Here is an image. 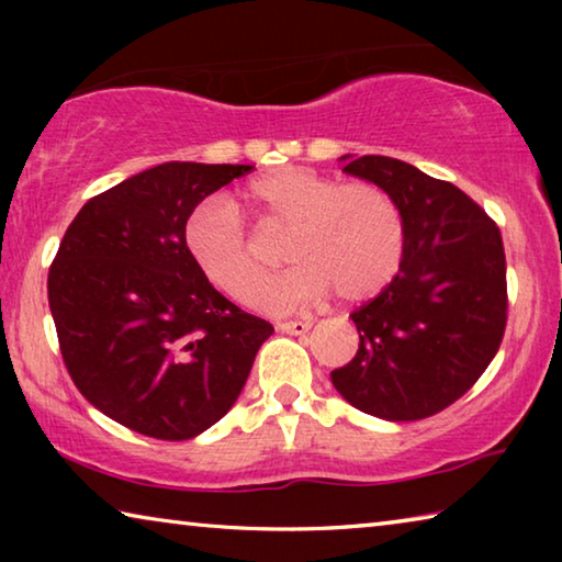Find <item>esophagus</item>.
Returning <instances> with one entry per match:
<instances>
[{
    "label": "esophagus",
    "mask_w": 562,
    "mask_h": 562,
    "mask_svg": "<svg viewBox=\"0 0 562 562\" xmlns=\"http://www.w3.org/2000/svg\"><path fill=\"white\" fill-rule=\"evenodd\" d=\"M310 322H302V319H290V322H280L278 329L284 331V335H307L310 331Z\"/></svg>",
    "instance_id": "1"
}]
</instances>
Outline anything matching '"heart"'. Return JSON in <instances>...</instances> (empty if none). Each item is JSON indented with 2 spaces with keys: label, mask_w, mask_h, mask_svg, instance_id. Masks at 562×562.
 <instances>
[{
  "label": "heart",
  "mask_w": 562,
  "mask_h": 562,
  "mask_svg": "<svg viewBox=\"0 0 562 562\" xmlns=\"http://www.w3.org/2000/svg\"><path fill=\"white\" fill-rule=\"evenodd\" d=\"M262 233H290L284 258L294 268L263 290L258 307L284 312L325 300L359 302L376 294L402 265V207L374 183H345L310 168H280L245 190ZM188 252L217 290L250 302L268 270L240 217L223 198L198 205L186 223Z\"/></svg>",
  "instance_id": "b5f03b06"
}]
</instances>
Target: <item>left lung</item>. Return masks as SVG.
Here are the masks:
<instances>
[{
    "mask_svg": "<svg viewBox=\"0 0 562 562\" xmlns=\"http://www.w3.org/2000/svg\"><path fill=\"white\" fill-rule=\"evenodd\" d=\"M349 176L402 207L396 278L351 312L355 359L331 384L359 412L416 422L451 406L486 372L506 331V255L496 223L463 190L389 156H341Z\"/></svg>",
    "mask_w": 562,
    "mask_h": 562,
    "instance_id": "1",
    "label": "left lung"
}]
</instances>
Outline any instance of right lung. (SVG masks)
Returning <instances> with one entry per match:
<instances>
[{
  "mask_svg": "<svg viewBox=\"0 0 562 562\" xmlns=\"http://www.w3.org/2000/svg\"><path fill=\"white\" fill-rule=\"evenodd\" d=\"M252 166L170 160L81 207L49 268L64 364L131 431L186 441L231 412L274 327L225 300L186 245L198 203Z\"/></svg>",
  "mask_w": 562,
  "mask_h": 562,
  "instance_id": "1",
  "label": "right lung"
}]
</instances>
